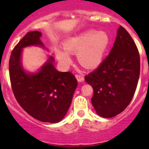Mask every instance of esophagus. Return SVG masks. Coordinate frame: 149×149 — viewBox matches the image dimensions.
<instances>
[{"label": "esophagus", "mask_w": 149, "mask_h": 149, "mask_svg": "<svg viewBox=\"0 0 149 149\" xmlns=\"http://www.w3.org/2000/svg\"><path fill=\"white\" fill-rule=\"evenodd\" d=\"M76 78H77V81L79 82V83H81V82H83L84 80V77L83 75L81 74H77L76 75Z\"/></svg>", "instance_id": "esophagus-1"}]
</instances>
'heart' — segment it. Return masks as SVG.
<instances>
[{
	"mask_svg": "<svg viewBox=\"0 0 149 149\" xmlns=\"http://www.w3.org/2000/svg\"><path fill=\"white\" fill-rule=\"evenodd\" d=\"M109 42V36L104 31L89 30L64 41L65 50L56 48L55 55L58 62L66 67L72 61L69 53H77L78 63L84 67L92 69L101 63Z\"/></svg>",
	"mask_w": 149,
	"mask_h": 149,
	"instance_id": "obj_1",
	"label": "heart"
}]
</instances>
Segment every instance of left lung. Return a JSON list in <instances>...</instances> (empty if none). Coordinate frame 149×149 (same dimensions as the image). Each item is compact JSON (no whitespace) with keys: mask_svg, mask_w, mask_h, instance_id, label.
<instances>
[{"mask_svg":"<svg viewBox=\"0 0 149 149\" xmlns=\"http://www.w3.org/2000/svg\"><path fill=\"white\" fill-rule=\"evenodd\" d=\"M139 75L138 48L126 29L120 26L110 54L85 77L93 89L91 103L98 115L110 118L121 113L132 101Z\"/></svg>","mask_w":149,"mask_h":149,"instance_id":"left-lung-1","label":"left lung"}]
</instances>
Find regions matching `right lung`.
Returning <instances> with one entry per match:
<instances>
[{
  "label": "right lung",
  "instance_id": "obj_1",
  "mask_svg": "<svg viewBox=\"0 0 149 149\" xmlns=\"http://www.w3.org/2000/svg\"><path fill=\"white\" fill-rule=\"evenodd\" d=\"M41 36L40 31H29L14 48L9 60L10 84L17 103L27 113L42 122L57 123L70 108L77 80L72 72L56 70L52 56L38 72L24 71L22 49L32 45L44 47Z\"/></svg>",
  "mask_w": 149,
  "mask_h": 149
}]
</instances>
